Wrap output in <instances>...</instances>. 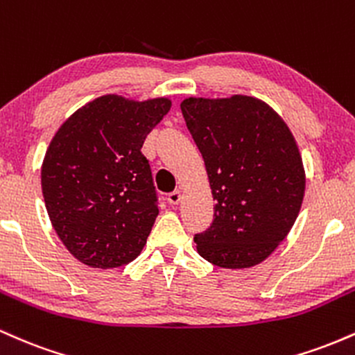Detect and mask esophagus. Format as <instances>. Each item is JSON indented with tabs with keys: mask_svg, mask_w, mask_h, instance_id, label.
I'll return each instance as SVG.
<instances>
[{
	"mask_svg": "<svg viewBox=\"0 0 355 355\" xmlns=\"http://www.w3.org/2000/svg\"><path fill=\"white\" fill-rule=\"evenodd\" d=\"M182 200V190H173L168 193V202L172 203V205H177V203H180Z\"/></svg>",
	"mask_w": 355,
	"mask_h": 355,
	"instance_id": "esophagus-1",
	"label": "esophagus"
}]
</instances>
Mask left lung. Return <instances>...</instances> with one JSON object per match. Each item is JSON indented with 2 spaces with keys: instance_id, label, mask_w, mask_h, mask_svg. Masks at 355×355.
<instances>
[{
  "instance_id": "obj_1",
  "label": "left lung",
  "mask_w": 355,
  "mask_h": 355,
  "mask_svg": "<svg viewBox=\"0 0 355 355\" xmlns=\"http://www.w3.org/2000/svg\"><path fill=\"white\" fill-rule=\"evenodd\" d=\"M180 108L217 202L211 225L193 237L198 254L217 267H254L287 237L302 205L295 138L254 96L187 98Z\"/></svg>"
}]
</instances>
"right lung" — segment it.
Masks as SVG:
<instances>
[{
  "label": "right lung",
  "mask_w": 355,
  "mask_h": 355,
  "mask_svg": "<svg viewBox=\"0 0 355 355\" xmlns=\"http://www.w3.org/2000/svg\"><path fill=\"white\" fill-rule=\"evenodd\" d=\"M172 101L105 95L76 110L53 137L42 166L48 217L70 254L95 268L135 260L158 215L141 146Z\"/></svg>",
  "instance_id": "1"
}]
</instances>
